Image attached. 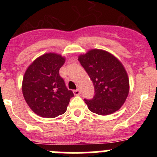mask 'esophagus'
I'll return each instance as SVG.
<instances>
[{
	"label": "esophagus",
	"instance_id": "esophagus-1",
	"mask_svg": "<svg viewBox=\"0 0 157 157\" xmlns=\"http://www.w3.org/2000/svg\"><path fill=\"white\" fill-rule=\"evenodd\" d=\"M80 90H78V89H77V90H74V94L75 95V96H78V95H80Z\"/></svg>",
	"mask_w": 157,
	"mask_h": 157
}]
</instances>
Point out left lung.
I'll return each mask as SVG.
<instances>
[{
	"label": "left lung",
	"mask_w": 157,
	"mask_h": 157,
	"mask_svg": "<svg viewBox=\"0 0 157 157\" xmlns=\"http://www.w3.org/2000/svg\"><path fill=\"white\" fill-rule=\"evenodd\" d=\"M78 61L93 81L95 95L84 99L88 109L101 115H110L123 105L129 93L127 72L119 60L106 51L92 49Z\"/></svg>",
	"instance_id": "obj_1"
}]
</instances>
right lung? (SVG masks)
<instances>
[{"label": "right lung", "instance_id": "add662e5", "mask_svg": "<svg viewBox=\"0 0 157 157\" xmlns=\"http://www.w3.org/2000/svg\"><path fill=\"white\" fill-rule=\"evenodd\" d=\"M65 58L55 53H46L36 58L28 67L23 79L22 90L29 108L44 118H55L67 110L71 90L59 75Z\"/></svg>", "mask_w": 157, "mask_h": 157}]
</instances>
